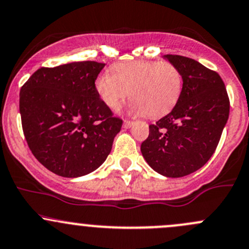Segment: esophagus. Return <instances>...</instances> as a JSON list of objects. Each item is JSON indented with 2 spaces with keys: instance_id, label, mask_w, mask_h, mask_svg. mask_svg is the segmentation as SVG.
Wrapping results in <instances>:
<instances>
[{
  "instance_id": "obj_1",
  "label": "esophagus",
  "mask_w": 249,
  "mask_h": 249,
  "mask_svg": "<svg viewBox=\"0 0 249 249\" xmlns=\"http://www.w3.org/2000/svg\"><path fill=\"white\" fill-rule=\"evenodd\" d=\"M133 124H134V122H132V121H124V128H125V129H127V128L132 127Z\"/></svg>"
}]
</instances>
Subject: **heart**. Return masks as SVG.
Wrapping results in <instances>:
<instances>
[{
    "label": "heart",
    "instance_id": "obj_1",
    "mask_svg": "<svg viewBox=\"0 0 249 249\" xmlns=\"http://www.w3.org/2000/svg\"><path fill=\"white\" fill-rule=\"evenodd\" d=\"M112 71L96 80L97 93L112 110L119 109L130 94L133 111L157 119L170 112L181 97L183 78L170 62L128 61L115 66Z\"/></svg>",
    "mask_w": 249,
    "mask_h": 249
}]
</instances>
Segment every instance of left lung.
<instances>
[{
    "mask_svg": "<svg viewBox=\"0 0 249 249\" xmlns=\"http://www.w3.org/2000/svg\"><path fill=\"white\" fill-rule=\"evenodd\" d=\"M183 78L175 107L150 125L142 153L148 165L166 178H182L206 164L229 119V97L218 73L198 61L164 55Z\"/></svg>",
    "mask_w": 249,
    "mask_h": 249,
    "instance_id": "obj_1",
    "label": "left lung"
}]
</instances>
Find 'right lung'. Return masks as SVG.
Instances as JSON below:
<instances>
[{
  "label": "right lung",
  "instance_id": "right-lung-1",
  "mask_svg": "<svg viewBox=\"0 0 249 249\" xmlns=\"http://www.w3.org/2000/svg\"><path fill=\"white\" fill-rule=\"evenodd\" d=\"M106 63L83 61L39 68L20 91L25 139L33 156L62 178H80L109 156L122 120L97 93Z\"/></svg>",
  "mask_w": 249,
  "mask_h": 249
}]
</instances>
